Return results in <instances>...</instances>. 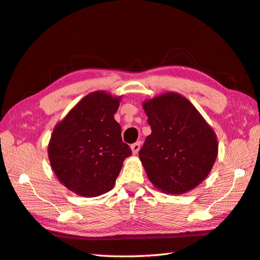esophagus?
<instances>
[{
    "label": "esophagus",
    "mask_w": 260,
    "mask_h": 260,
    "mask_svg": "<svg viewBox=\"0 0 260 260\" xmlns=\"http://www.w3.org/2000/svg\"><path fill=\"white\" fill-rule=\"evenodd\" d=\"M131 148H132V152H133V154H137L141 148V142H136V143H134V144H132Z\"/></svg>",
    "instance_id": "34e87169"
}]
</instances>
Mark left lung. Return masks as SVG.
I'll return each mask as SVG.
<instances>
[{"mask_svg":"<svg viewBox=\"0 0 260 260\" xmlns=\"http://www.w3.org/2000/svg\"><path fill=\"white\" fill-rule=\"evenodd\" d=\"M143 108L152 129L139 153L147 178L170 194L194 189L217 158L214 131L180 93H162L145 101Z\"/></svg>","mask_w":260,"mask_h":260,"instance_id":"obj_1","label":"left lung"}]
</instances>
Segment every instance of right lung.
Listing matches in <instances>:
<instances>
[{"label": "right lung", "instance_id": "add662e5", "mask_svg": "<svg viewBox=\"0 0 260 260\" xmlns=\"http://www.w3.org/2000/svg\"><path fill=\"white\" fill-rule=\"evenodd\" d=\"M120 97L93 91L84 97L54 127L48 156L60 183L81 197L110 191L131 156L115 120Z\"/></svg>", "mask_w": 260, "mask_h": 260}]
</instances>
